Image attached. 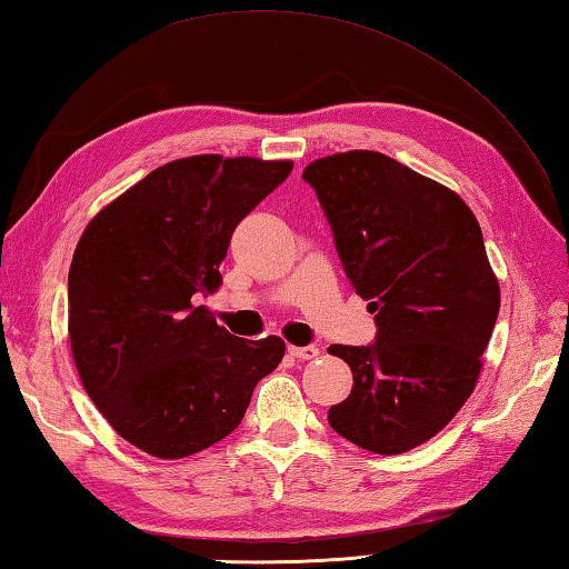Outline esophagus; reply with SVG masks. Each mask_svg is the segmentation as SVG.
<instances>
[{
	"instance_id": "1",
	"label": "esophagus",
	"mask_w": 569,
	"mask_h": 569,
	"mask_svg": "<svg viewBox=\"0 0 569 569\" xmlns=\"http://www.w3.org/2000/svg\"><path fill=\"white\" fill-rule=\"evenodd\" d=\"M288 352H291L293 358H298V360H313V358H318V355H320L318 345H303V348H298V345H291V348H288Z\"/></svg>"
}]
</instances>
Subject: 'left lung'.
Instances as JSON below:
<instances>
[{
  "label": "left lung",
  "instance_id": "left-lung-1",
  "mask_svg": "<svg viewBox=\"0 0 569 569\" xmlns=\"http://www.w3.org/2000/svg\"><path fill=\"white\" fill-rule=\"evenodd\" d=\"M303 180L377 313L375 342L328 348L355 380L328 421L367 451L405 453L449 425L481 372L500 308L481 227L459 194L382 152L316 160Z\"/></svg>",
  "mask_w": 569,
  "mask_h": 569
}]
</instances>
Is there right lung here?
Here are the masks:
<instances>
[{"label":"right lung","mask_w":569,"mask_h":569,"mask_svg":"<svg viewBox=\"0 0 569 569\" xmlns=\"http://www.w3.org/2000/svg\"><path fill=\"white\" fill-rule=\"evenodd\" d=\"M293 162L197 154L152 170L86 227L69 271V336L88 397L122 439L182 459L241 425L283 360L276 336L241 340L207 306L239 221Z\"/></svg>","instance_id":"right-lung-1"}]
</instances>
